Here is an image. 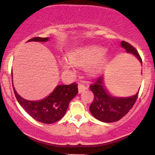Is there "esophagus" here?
Wrapping results in <instances>:
<instances>
[{
    "label": "esophagus",
    "mask_w": 155,
    "mask_h": 155,
    "mask_svg": "<svg viewBox=\"0 0 155 155\" xmlns=\"http://www.w3.org/2000/svg\"><path fill=\"white\" fill-rule=\"evenodd\" d=\"M78 89H79V93H82L83 91H85L86 89V87L83 85V84H81L79 83V85H78Z\"/></svg>",
    "instance_id": "obj_1"
}]
</instances>
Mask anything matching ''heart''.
I'll return each instance as SVG.
<instances>
[{"instance_id":"1","label":"heart","mask_w":155,"mask_h":155,"mask_svg":"<svg viewBox=\"0 0 155 155\" xmlns=\"http://www.w3.org/2000/svg\"><path fill=\"white\" fill-rule=\"evenodd\" d=\"M105 48L98 46H89L79 48L71 51L68 54L69 61L66 59H62L61 65L66 70L72 68V64L76 66H85L87 70L91 74L97 73L107 61L104 54Z\"/></svg>"}]
</instances>
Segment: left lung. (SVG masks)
Returning <instances> with one entry per match:
<instances>
[{
	"label": "left lung",
	"mask_w": 155,
	"mask_h": 155,
	"mask_svg": "<svg viewBox=\"0 0 155 155\" xmlns=\"http://www.w3.org/2000/svg\"><path fill=\"white\" fill-rule=\"evenodd\" d=\"M121 46L125 48L127 52L134 54L142 64V59L137 50L130 43L121 41ZM90 89L94 93V101L90 109L92 115L103 122H115L122 118L134 107L138 97L139 91L129 97H117L109 94L104 86V76H101L93 84Z\"/></svg>",
	"instance_id": "1"
}]
</instances>
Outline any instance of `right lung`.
Listing matches in <instances>:
<instances>
[{
	"instance_id": "obj_1",
	"label": "right lung",
	"mask_w": 155,
	"mask_h": 155,
	"mask_svg": "<svg viewBox=\"0 0 155 155\" xmlns=\"http://www.w3.org/2000/svg\"><path fill=\"white\" fill-rule=\"evenodd\" d=\"M48 39V37H34L28 42H46ZM77 85L75 82L70 85H58L48 97L37 101L25 100L17 94L14 87L13 90L21 107L33 118L43 124H52L59 121L65 115L70 101L78 94Z\"/></svg>"
}]
</instances>
